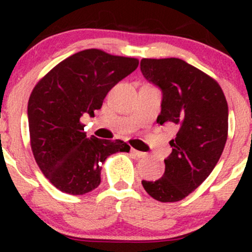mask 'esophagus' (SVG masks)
Segmentation results:
<instances>
[{"label":"esophagus","mask_w":252,"mask_h":252,"mask_svg":"<svg viewBox=\"0 0 252 252\" xmlns=\"http://www.w3.org/2000/svg\"><path fill=\"white\" fill-rule=\"evenodd\" d=\"M130 152L134 155V156L138 157V158H144V157H146V154H145V152L138 151V150H135V149H131Z\"/></svg>","instance_id":"1"}]
</instances>
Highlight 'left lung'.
Here are the masks:
<instances>
[{
  "instance_id": "left-lung-1",
  "label": "left lung",
  "mask_w": 252,
  "mask_h": 252,
  "mask_svg": "<svg viewBox=\"0 0 252 252\" xmlns=\"http://www.w3.org/2000/svg\"><path fill=\"white\" fill-rule=\"evenodd\" d=\"M142 75L162 90L157 123L178 126L172 154L155 182L142 180L147 194L175 202L200 187L217 164L228 136V103L220 84L179 58H142Z\"/></svg>"
}]
</instances>
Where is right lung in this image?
<instances>
[{"label": "right lung", "mask_w": 252, "mask_h": 252, "mask_svg": "<svg viewBox=\"0 0 252 252\" xmlns=\"http://www.w3.org/2000/svg\"><path fill=\"white\" fill-rule=\"evenodd\" d=\"M138 65L136 58L89 48L58 63L32 89L28 102L32 151L58 190L84 195L96 189L106 158L129 152L122 140L89 139L80 118L100 110L108 91Z\"/></svg>", "instance_id": "1"}]
</instances>
